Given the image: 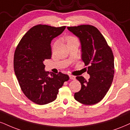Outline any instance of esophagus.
<instances>
[{
    "instance_id": "obj_1",
    "label": "esophagus",
    "mask_w": 130,
    "mask_h": 130,
    "mask_svg": "<svg viewBox=\"0 0 130 130\" xmlns=\"http://www.w3.org/2000/svg\"><path fill=\"white\" fill-rule=\"evenodd\" d=\"M69 77H70V79H71V80H75V79H76V77H75V76H72V75H70Z\"/></svg>"
}]
</instances>
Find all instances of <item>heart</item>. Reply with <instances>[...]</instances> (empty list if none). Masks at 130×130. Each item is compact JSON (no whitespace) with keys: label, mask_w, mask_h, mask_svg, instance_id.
I'll return each mask as SVG.
<instances>
[{"label":"heart","mask_w":130,"mask_h":130,"mask_svg":"<svg viewBox=\"0 0 130 130\" xmlns=\"http://www.w3.org/2000/svg\"><path fill=\"white\" fill-rule=\"evenodd\" d=\"M66 40L67 41V43H70V42H74V41H76V40H78L76 38V37H73V36H68L66 38Z\"/></svg>","instance_id":"heart-1"}]
</instances>
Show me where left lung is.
I'll list each match as a JSON object with an SVG mask.
<instances>
[{
	"mask_svg": "<svg viewBox=\"0 0 130 130\" xmlns=\"http://www.w3.org/2000/svg\"><path fill=\"white\" fill-rule=\"evenodd\" d=\"M67 29L79 39L82 59L85 66L89 65L88 80L82 76L76 77L80 82L81 89L75 93L74 99L83 104H96L104 98L113 80L115 66L112 50L94 26L82 25Z\"/></svg>",
	"mask_w": 130,
	"mask_h": 130,
	"instance_id": "8db88e82",
	"label": "left lung"
}]
</instances>
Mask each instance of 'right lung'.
Segmentation results:
<instances>
[{
    "label": "right lung",
    "mask_w": 130,
    "mask_h": 130,
    "mask_svg": "<svg viewBox=\"0 0 130 130\" xmlns=\"http://www.w3.org/2000/svg\"><path fill=\"white\" fill-rule=\"evenodd\" d=\"M65 28L45 25L34 26L25 34L15 49V74L24 94L37 104L45 105L54 101L59 88L69 79L68 75L62 73H48L44 65L45 60L51 59V41L62 34Z\"/></svg>",
    "instance_id": "add662e5"
}]
</instances>
